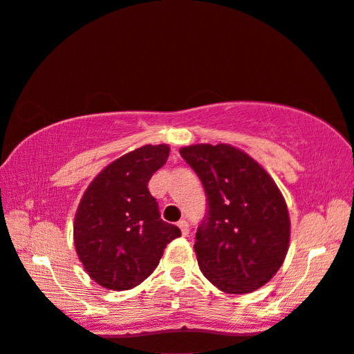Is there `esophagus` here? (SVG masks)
<instances>
[{
  "instance_id": "1",
  "label": "esophagus",
  "mask_w": 354,
  "mask_h": 354,
  "mask_svg": "<svg viewBox=\"0 0 354 354\" xmlns=\"http://www.w3.org/2000/svg\"><path fill=\"white\" fill-rule=\"evenodd\" d=\"M177 225H178V227H180L182 235L183 236H188V234H189V224H188V221H185V219H182V221L177 223Z\"/></svg>"
}]
</instances>
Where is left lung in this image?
<instances>
[{"label": "left lung", "instance_id": "obj_1", "mask_svg": "<svg viewBox=\"0 0 354 354\" xmlns=\"http://www.w3.org/2000/svg\"><path fill=\"white\" fill-rule=\"evenodd\" d=\"M207 198L196 232L199 268L225 293L257 290L286 259L290 219L279 188L257 161L227 144L183 147Z\"/></svg>", "mask_w": 354, "mask_h": 354}]
</instances>
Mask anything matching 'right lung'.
<instances>
[{
  "instance_id": "add662e5",
  "label": "right lung",
  "mask_w": 354,
  "mask_h": 354,
  "mask_svg": "<svg viewBox=\"0 0 354 354\" xmlns=\"http://www.w3.org/2000/svg\"><path fill=\"white\" fill-rule=\"evenodd\" d=\"M169 147L144 146L120 156L92 180L75 215L73 239L88 274L102 287L130 290L153 273L167 243L182 235L161 219L147 188Z\"/></svg>"
}]
</instances>
